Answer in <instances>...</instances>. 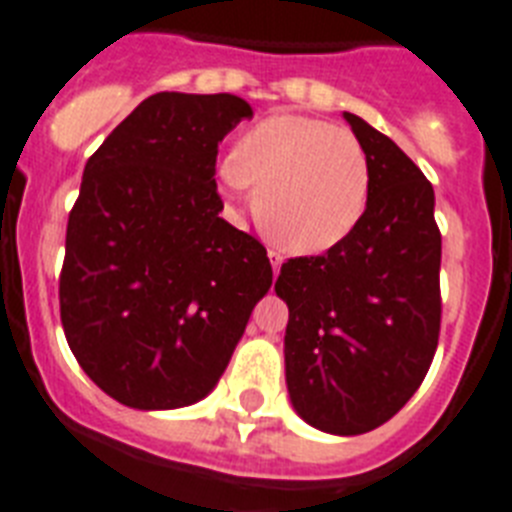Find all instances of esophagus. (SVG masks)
Instances as JSON below:
<instances>
[{
    "instance_id": "1",
    "label": "esophagus",
    "mask_w": 512,
    "mask_h": 512,
    "mask_svg": "<svg viewBox=\"0 0 512 512\" xmlns=\"http://www.w3.org/2000/svg\"><path fill=\"white\" fill-rule=\"evenodd\" d=\"M269 261H272V269H274V274L280 272V266H282V256H280V251H269Z\"/></svg>"
}]
</instances>
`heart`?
<instances>
[{"label": "heart", "instance_id": "b5f03b06", "mask_svg": "<svg viewBox=\"0 0 512 512\" xmlns=\"http://www.w3.org/2000/svg\"><path fill=\"white\" fill-rule=\"evenodd\" d=\"M219 185L243 196L251 183L256 217L282 248L324 253L361 222L369 201V156L361 141L332 122L274 114L240 138L217 167Z\"/></svg>", "mask_w": 512, "mask_h": 512}]
</instances>
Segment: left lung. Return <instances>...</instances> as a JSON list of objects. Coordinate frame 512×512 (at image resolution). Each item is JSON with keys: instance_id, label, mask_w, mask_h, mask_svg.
<instances>
[{"instance_id": "1", "label": "left lung", "mask_w": 512, "mask_h": 512, "mask_svg": "<svg viewBox=\"0 0 512 512\" xmlns=\"http://www.w3.org/2000/svg\"><path fill=\"white\" fill-rule=\"evenodd\" d=\"M369 156L361 222L322 256L287 259L274 290L287 303V392L303 421L363 434L421 387L442 322L434 188L398 143L345 112Z\"/></svg>"}]
</instances>
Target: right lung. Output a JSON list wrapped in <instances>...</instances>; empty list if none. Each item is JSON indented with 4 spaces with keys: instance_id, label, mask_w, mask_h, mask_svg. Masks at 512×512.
Returning <instances> with one entry per match:
<instances>
[{
    "instance_id": "1",
    "label": "right lung",
    "mask_w": 512,
    "mask_h": 512,
    "mask_svg": "<svg viewBox=\"0 0 512 512\" xmlns=\"http://www.w3.org/2000/svg\"><path fill=\"white\" fill-rule=\"evenodd\" d=\"M248 117L240 96L162 91L86 162L59 316L80 369L117 403L206 398L272 285L266 248L219 217V141Z\"/></svg>"
}]
</instances>
